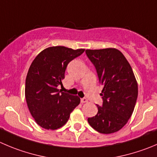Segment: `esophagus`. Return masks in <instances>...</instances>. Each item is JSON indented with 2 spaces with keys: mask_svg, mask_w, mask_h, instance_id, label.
<instances>
[{
  "mask_svg": "<svg viewBox=\"0 0 157 157\" xmlns=\"http://www.w3.org/2000/svg\"><path fill=\"white\" fill-rule=\"evenodd\" d=\"M88 102L87 98H81V102H82V103H86V102Z\"/></svg>",
  "mask_w": 157,
  "mask_h": 157,
  "instance_id": "esophagus-1",
  "label": "esophagus"
}]
</instances>
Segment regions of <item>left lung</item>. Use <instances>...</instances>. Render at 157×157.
<instances>
[{"mask_svg":"<svg viewBox=\"0 0 157 157\" xmlns=\"http://www.w3.org/2000/svg\"><path fill=\"white\" fill-rule=\"evenodd\" d=\"M95 65L99 83L103 86V103L95 116L88 118L89 125L100 133L120 130L132 116L138 96V84L123 54L114 48L86 51Z\"/></svg>","mask_w":157,"mask_h":157,"instance_id":"obj_1","label":"left lung"}]
</instances>
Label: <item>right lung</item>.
I'll return each instance as SVG.
<instances>
[{"instance_id": "1", "label": "right lung", "mask_w": 157, "mask_h": 157, "mask_svg": "<svg viewBox=\"0 0 157 157\" xmlns=\"http://www.w3.org/2000/svg\"><path fill=\"white\" fill-rule=\"evenodd\" d=\"M84 52V48L52 46L41 51L31 63L25 81V98L31 116L41 127L52 130L61 128L79 105L78 95L57 88L62 86L68 64Z\"/></svg>"}]
</instances>
